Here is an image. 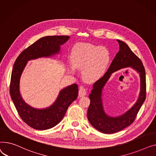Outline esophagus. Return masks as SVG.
Returning a JSON list of instances; mask_svg holds the SVG:
<instances>
[{"label": "esophagus", "instance_id": "obj_1", "mask_svg": "<svg viewBox=\"0 0 156 156\" xmlns=\"http://www.w3.org/2000/svg\"><path fill=\"white\" fill-rule=\"evenodd\" d=\"M86 89L84 87H81L79 90V98L83 97L86 96Z\"/></svg>", "mask_w": 156, "mask_h": 156}]
</instances>
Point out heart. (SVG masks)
Instances as JSON below:
<instances>
[{
	"instance_id": "heart-1",
	"label": "heart",
	"mask_w": 156,
	"mask_h": 156,
	"mask_svg": "<svg viewBox=\"0 0 156 156\" xmlns=\"http://www.w3.org/2000/svg\"><path fill=\"white\" fill-rule=\"evenodd\" d=\"M111 60V54L105 47L83 43L75 46L70 52L71 65L68 70L74 74L76 68L81 70L82 77L87 82L98 80L106 72Z\"/></svg>"
}]
</instances>
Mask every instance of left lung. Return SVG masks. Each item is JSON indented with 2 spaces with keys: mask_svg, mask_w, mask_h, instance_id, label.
Returning a JSON list of instances; mask_svg holds the SVG:
<instances>
[{
  "mask_svg": "<svg viewBox=\"0 0 156 156\" xmlns=\"http://www.w3.org/2000/svg\"><path fill=\"white\" fill-rule=\"evenodd\" d=\"M117 41L120 45V50L104 76L94 84L93 89L89 95L90 101L87 114L88 120L96 130L108 134L120 131L133 122L145 99L146 94L145 71L142 62L126 43L119 40ZM127 67L135 70L140 76L139 97L134 105L124 114L116 117L110 116L105 112L103 106L102 96L105 86L114 72Z\"/></svg>",
  "mask_w": 156,
  "mask_h": 156,
  "instance_id": "left-lung-1",
  "label": "left lung"
}]
</instances>
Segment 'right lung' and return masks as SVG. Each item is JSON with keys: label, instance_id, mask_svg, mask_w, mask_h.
I'll use <instances>...</instances> for the list:
<instances>
[{"label": "right lung", "instance_id": "1", "mask_svg": "<svg viewBox=\"0 0 156 156\" xmlns=\"http://www.w3.org/2000/svg\"><path fill=\"white\" fill-rule=\"evenodd\" d=\"M70 38L69 36H44L22 51L14 64L10 86L11 96L22 120L34 129L47 130L58 124L69 106L77 99L78 86L73 84L63 88L50 106L36 108L27 104L21 94L20 80L23 72L30 60L57 56L60 53L61 46Z\"/></svg>", "mask_w": 156, "mask_h": 156}]
</instances>
